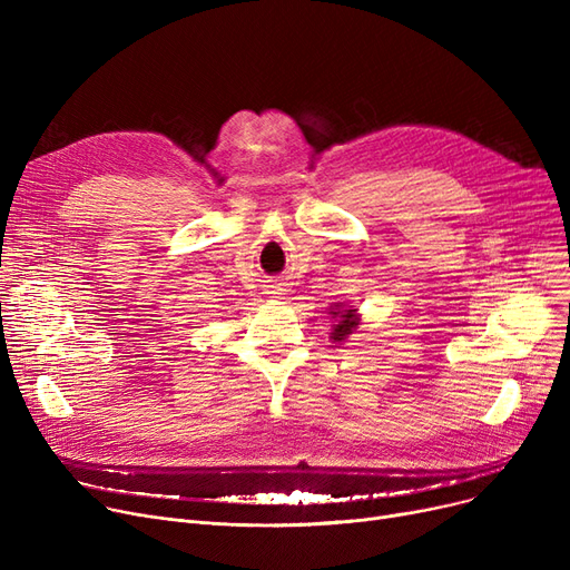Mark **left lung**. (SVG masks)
<instances>
[{
    "mask_svg": "<svg viewBox=\"0 0 570 570\" xmlns=\"http://www.w3.org/2000/svg\"><path fill=\"white\" fill-rule=\"evenodd\" d=\"M353 312H355V309H346V312H331L335 318H340V323H337V327H335V333H333V340H344V335H348V333H351V327H353V325H357V321H355Z\"/></svg>",
    "mask_w": 570,
    "mask_h": 570,
    "instance_id": "obj_1",
    "label": "left lung"
}]
</instances>
